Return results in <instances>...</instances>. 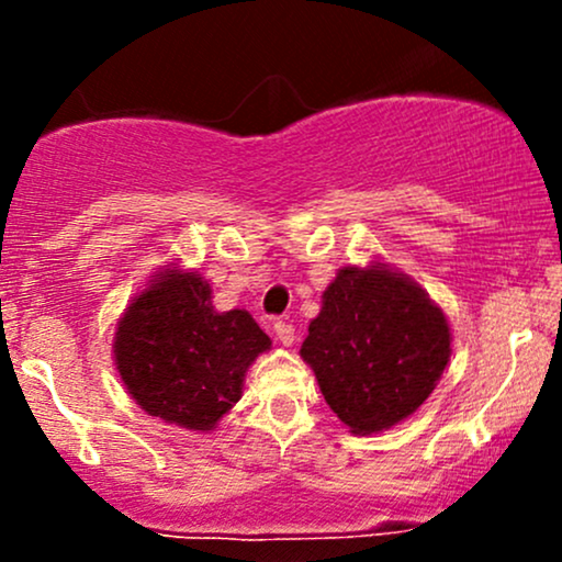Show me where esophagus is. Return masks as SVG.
I'll list each match as a JSON object with an SVG mask.
<instances>
[{"label": "esophagus", "mask_w": 562, "mask_h": 562, "mask_svg": "<svg viewBox=\"0 0 562 562\" xmlns=\"http://www.w3.org/2000/svg\"><path fill=\"white\" fill-rule=\"evenodd\" d=\"M274 335H277V340H280L282 346H293V340H295V327L290 325V322H274Z\"/></svg>", "instance_id": "1"}]
</instances>
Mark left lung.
<instances>
[{"label": "left lung", "instance_id": "left-lung-1", "mask_svg": "<svg viewBox=\"0 0 562 562\" xmlns=\"http://www.w3.org/2000/svg\"><path fill=\"white\" fill-rule=\"evenodd\" d=\"M449 322L428 293L389 263L344 267L322 293L303 362L351 434L415 415L451 357Z\"/></svg>", "mask_w": 562, "mask_h": 562}]
</instances>
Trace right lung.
Returning <instances> with one entry per match:
<instances>
[{"label": "right lung", "mask_w": 562, "mask_h": 562, "mask_svg": "<svg viewBox=\"0 0 562 562\" xmlns=\"http://www.w3.org/2000/svg\"><path fill=\"white\" fill-rule=\"evenodd\" d=\"M269 348L245 308L216 312L209 282L173 263L126 306L113 357L147 415L205 434L240 402L245 372Z\"/></svg>", "instance_id": "1"}]
</instances>
